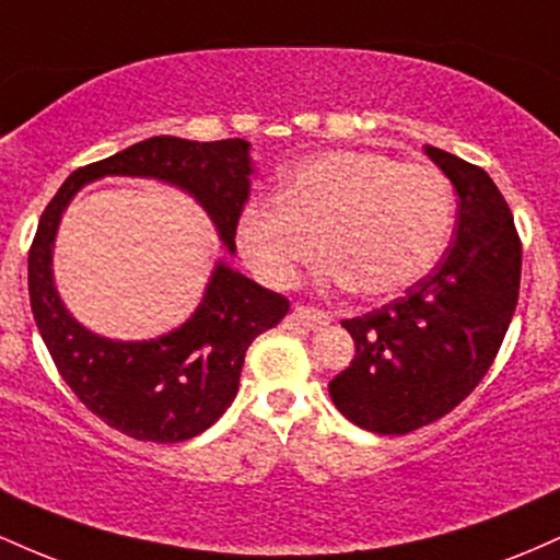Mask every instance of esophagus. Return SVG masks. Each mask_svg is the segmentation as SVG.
<instances>
[{"mask_svg":"<svg viewBox=\"0 0 560 560\" xmlns=\"http://www.w3.org/2000/svg\"><path fill=\"white\" fill-rule=\"evenodd\" d=\"M292 320L300 324L302 329L307 331H320L331 324V316L324 311H316V307H307V305H294L292 307Z\"/></svg>","mask_w":560,"mask_h":560,"instance_id":"34e87169","label":"esophagus"}]
</instances>
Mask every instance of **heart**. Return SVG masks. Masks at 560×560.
I'll return each instance as SVG.
<instances>
[{"mask_svg": "<svg viewBox=\"0 0 560 560\" xmlns=\"http://www.w3.org/2000/svg\"><path fill=\"white\" fill-rule=\"evenodd\" d=\"M455 197L429 163H397L369 150H337L302 163L279 199H253L234 236L247 266L289 287L324 249V279L363 300L395 298L445 253Z\"/></svg>", "mask_w": 560, "mask_h": 560, "instance_id": "heart-1", "label": "heart"}]
</instances>
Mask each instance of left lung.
<instances>
[{
    "label": "left lung",
    "mask_w": 560,
    "mask_h": 560,
    "mask_svg": "<svg viewBox=\"0 0 560 560\" xmlns=\"http://www.w3.org/2000/svg\"><path fill=\"white\" fill-rule=\"evenodd\" d=\"M423 152L458 191L453 242L405 298L342 320L355 358L329 382L339 413L374 434L413 432L471 395L498 355L522 281V242L492 178L445 150Z\"/></svg>",
    "instance_id": "obj_1"
}]
</instances>
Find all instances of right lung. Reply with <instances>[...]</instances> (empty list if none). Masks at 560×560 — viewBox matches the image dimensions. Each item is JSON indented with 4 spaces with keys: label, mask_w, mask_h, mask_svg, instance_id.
<instances>
[{
    "label": "right lung",
    "mask_w": 560,
    "mask_h": 560,
    "mask_svg": "<svg viewBox=\"0 0 560 560\" xmlns=\"http://www.w3.org/2000/svg\"><path fill=\"white\" fill-rule=\"evenodd\" d=\"M253 173L244 139L152 137L70 173L44 210L28 253L31 311L60 376L107 427L160 445L202 434L234 402L247 347L287 316L289 302L218 260L202 300L182 326L139 342L102 337L73 318L55 287L62 213L83 186L105 176L155 178L195 199L234 255V226Z\"/></svg>",
    "instance_id": "right-lung-1"
}]
</instances>
